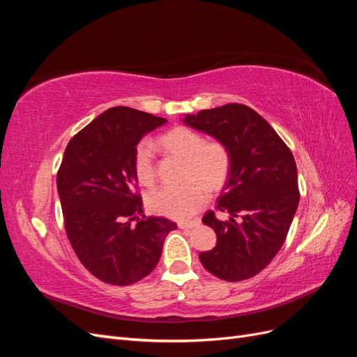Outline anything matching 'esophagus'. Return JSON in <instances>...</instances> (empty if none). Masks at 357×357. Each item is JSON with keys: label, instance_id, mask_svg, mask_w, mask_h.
<instances>
[{"label": "esophagus", "instance_id": "1", "mask_svg": "<svg viewBox=\"0 0 357 357\" xmlns=\"http://www.w3.org/2000/svg\"><path fill=\"white\" fill-rule=\"evenodd\" d=\"M199 225V220L197 219V220H192V222H180L178 223V228L180 229H192V228H195V226H198Z\"/></svg>", "mask_w": 357, "mask_h": 357}]
</instances>
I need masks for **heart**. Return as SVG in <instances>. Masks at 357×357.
Returning a JSON list of instances; mask_svg holds the SVG:
<instances>
[{"label": "heart", "instance_id": "heart-1", "mask_svg": "<svg viewBox=\"0 0 357 357\" xmlns=\"http://www.w3.org/2000/svg\"><path fill=\"white\" fill-rule=\"evenodd\" d=\"M169 153L185 159L183 177L186 181L177 188H160L149 195L153 213L171 219L186 220L208 201L210 189H220L231 174V153L219 139L205 138L188 126H177L160 137ZM134 169L138 181L150 188L156 181L153 144L143 139L135 147Z\"/></svg>", "mask_w": 357, "mask_h": 357}]
</instances>
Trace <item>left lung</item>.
<instances>
[{
    "mask_svg": "<svg viewBox=\"0 0 357 357\" xmlns=\"http://www.w3.org/2000/svg\"><path fill=\"white\" fill-rule=\"evenodd\" d=\"M186 125L228 147L231 174L215 210L202 222L218 235L202 266L226 282H241L262 271L282 248L299 204L298 171L290 149L265 119L244 104H226L186 114Z\"/></svg>",
    "mask_w": 357,
    "mask_h": 357,
    "instance_id": "left-lung-1",
    "label": "left lung"
}]
</instances>
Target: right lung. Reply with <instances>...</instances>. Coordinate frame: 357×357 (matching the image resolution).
<instances>
[{"mask_svg": "<svg viewBox=\"0 0 357 357\" xmlns=\"http://www.w3.org/2000/svg\"><path fill=\"white\" fill-rule=\"evenodd\" d=\"M165 122L113 107L75 134L63 153L56 185L66 232L83 266L107 284L128 286L152 273L165 236L177 228L165 218H146L134 169L138 142Z\"/></svg>", "mask_w": 357, "mask_h": 357, "instance_id": "1", "label": "right lung"}]
</instances>
